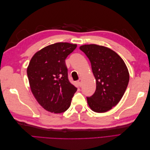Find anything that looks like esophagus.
<instances>
[{"instance_id": "1", "label": "esophagus", "mask_w": 150, "mask_h": 150, "mask_svg": "<svg viewBox=\"0 0 150 150\" xmlns=\"http://www.w3.org/2000/svg\"><path fill=\"white\" fill-rule=\"evenodd\" d=\"M78 83L79 84V86L80 87H81V85H82V79L80 78L78 81Z\"/></svg>"}]
</instances>
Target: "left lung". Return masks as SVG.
I'll return each instance as SVG.
<instances>
[{"mask_svg": "<svg viewBox=\"0 0 150 150\" xmlns=\"http://www.w3.org/2000/svg\"><path fill=\"white\" fill-rule=\"evenodd\" d=\"M79 49L89 59L96 81L94 93L87 97L88 105L96 112L110 110L120 102L128 85V68L118 54L110 48L88 44Z\"/></svg>", "mask_w": 150, "mask_h": 150, "instance_id": "obj_1", "label": "left lung"}]
</instances>
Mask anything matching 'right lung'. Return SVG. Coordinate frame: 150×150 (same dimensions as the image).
I'll list each match as a JSON object with an SVG mask.
<instances>
[{"label": "right lung", "mask_w": 150, "mask_h": 150, "mask_svg": "<svg viewBox=\"0 0 150 150\" xmlns=\"http://www.w3.org/2000/svg\"><path fill=\"white\" fill-rule=\"evenodd\" d=\"M76 44L57 42L36 52L27 70L31 91L45 110L54 113L66 111L76 87L68 79L65 60Z\"/></svg>", "instance_id": "right-lung-1"}]
</instances>
